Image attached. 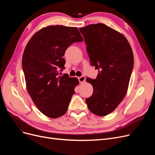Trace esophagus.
<instances>
[{
	"label": "esophagus",
	"instance_id": "1",
	"mask_svg": "<svg viewBox=\"0 0 155 155\" xmlns=\"http://www.w3.org/2000/svg\"><path fill=\"white\" fill-rule=\"evenodd\" d=\"M78 80H79V82L82 84V83H83L85 81V77L84 76H82L80 77H78Z\"/></svg>",
	"mask_w": 155,
	"mask_h": 155
}]
</instances>
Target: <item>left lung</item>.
<instances>
[{
	"label": "left lung",
	"mask_w": 155,
	"mask_h": 155,
	"mask_svg": "<svg viewBox=\"0 0 155 155\" xmlns=\"http://www.w3.org/2000/svg\"><path fill=\"white\" fill-rule=\"evenodd\" d=\"M92 66L99 73L96 79L87 78L93 94L85 102L91 112L104 117L115 110L127 92L134 55L125 37L103 23L80 28Z\"/></svg>",
	"instance_id": "obj_1"
}]
</instances>
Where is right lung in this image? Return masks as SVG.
<instances>
[{"instance_id":"1","label":"right lung","mask_w":155,"mask_h":155,"mask_svg":"<svg viewBox=\"0 0 155 155\" xmlns=\"http://www.w3.org/2000/svg\"><path fill=\"white\" fill-rule=\"evenodd\" d=\"M83 40L77 27L51 25L36 32L25 47L22 66L26 90L47 117L59 118L68 110L79 82L66 74L59 76L58 71L64 68L66 49Z\"/></svg>"}]
</instances>
